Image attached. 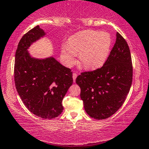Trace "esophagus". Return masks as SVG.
Segmentation results:
<instances>
[{
  "mask_svg": "<svg viewBox=\"0 0 149 149\" xmlns=\"http://www.w3.org/2000/svg\"><path fill=\"white\" fill-rule=\"evenodd\" d=\"M77 77V73H73V74H72V78H73V81H74V82H75V81H76Z\"/></svg>",
  "mask_w": 149,
  "mask_h": 149,
  "instance_id": "1",
  "label": "esophagus"
}]
</instances>
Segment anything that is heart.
<instances>
[{
	"mask_svg": "<svg viewBox=\"0 0 149 149\" xmlns=\"http://www.w3.org/2000/svg\"><path fill=\"white\" fill-rule=\"evenodd\" d=\"M112 39L107 32L85 30L71 36L62 47V58L67 66L75 62L79 52L81 64L87 69H95L104 64L109 57Z\"/></svg>",
	"mask_w": 149,
	"mask_h": 149,
	"instance_id": "obj_1",
	"label": "heart"
}]
</instances>
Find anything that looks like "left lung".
<instances>
[{
    "label": "left lung",
    "mask_w": 149,
    "mask_h": 149,
    "mask_svg": "<svg viewBox=\"0 0 149 149\" xmlns=\"http://www.w3.org/2000/svg\"><path fill=\"white\" fill-rule=\"evenodd\" d=\"M132 77L130 48L117 32L115 43L103 66L82 72L76 79L86 113L98 120L107 119L115 114L125 100Z\"/></svg>",
    "instance_id": "1"
}]
</instances>
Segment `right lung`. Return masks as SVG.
I'll use <instances>...</instances> for the list:
<instances>
[{
    "mask_svg": "<svg viewBox=\"0 0 149 149\" xmlns=\"http://www.w3.org/2000/svg\"><path fill=\"white\" fill-rule=\"evenodd\" d=\"M45 35L36 26L22 36L15 52L14 80L26 108L38 117L51 119L63 111L62 100L73 79L70 69L53 57L40 60L30 56L28 49Z\"/></svg>",
    "mask_w": 149,
    "mask_h": 149,
    "instance_id": "1",
    "label": "right lung"
}]
</instances>
